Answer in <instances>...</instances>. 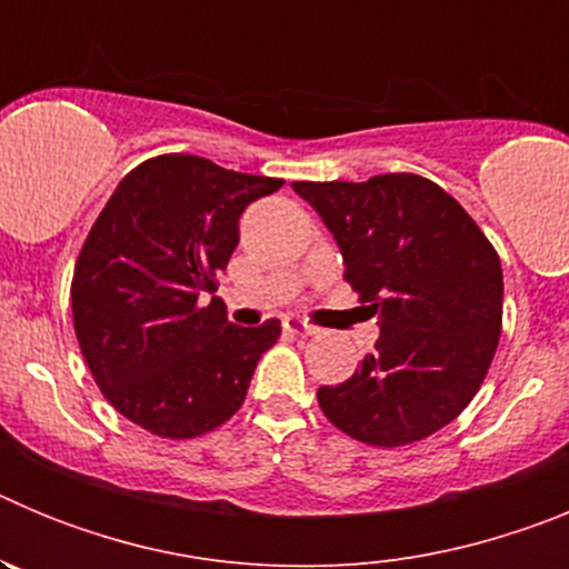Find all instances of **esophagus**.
<instances>
[{"mask_svg": "<svg viewBox=\"0 0 569 569\" xmlns=\"http://www.w3.org/2000/svg\"><path fill=\"white\" fill-rule=\"evenodd\" d=\"M281 325H284V330H288V333H296V336H316V333H319V328H313V325H308V321L296 319V316L284 319Z\"/></svg>", "mask_w": 569, "mask_h": 569, "instance_id": "1", "label": "esophagus"}]
</instances>
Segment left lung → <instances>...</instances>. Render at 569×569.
Returning a JSON list of instances; mask_svg holds the SVG:
<instances>
[{
  "label": "left lung",
  "instance_id": "left-lung-1",
  "mask_svg": "<svg viewBox=\"0 0 569 569\" xmlns=\"http://www.w3.org/2000/svg\"><path fill=\"white\" fill-rule=\"evenodd\" d=\"M345 259V279L379 319L376 350L319 407L373 447L433 436L479 393L501 333L499 253L436 182L385 173L367 182H293Z\"/></svg>",
  "mask_w": 569,
  "mask_h": 569
}]
</instances>
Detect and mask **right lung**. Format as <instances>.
<instances>
[{
    "instance_id": "obj_1",
    "label": "right lung",
    "mask_w": 569,
    "mask_h": 569,
    "mask_svg": "<svg viewBox=\"0 0 569 569\" xmlns=\"http://www.w3.org/2000/svg\"><path fill=\"white\" fill-rule=\"evenodd\" d=\"M281 179L164 153L124 176L79 253L70 305L79 347L104 399L162 439H196L248 396L276 319L236 328L216 276L239 244V216Z\"/></svg>"
}]
</instances>
